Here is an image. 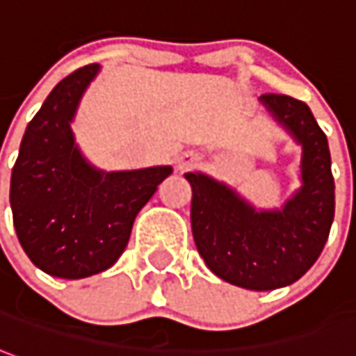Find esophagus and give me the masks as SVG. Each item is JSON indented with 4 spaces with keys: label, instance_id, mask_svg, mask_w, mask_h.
I'll return each instance as SVG.
<instances>
[{
    "label": "esophagus",
    "instance_id": "esophagus-1",
    "mask_svg": "<svg viewBox=\"0 0 356 356\" xmlns=\"http://www.w3.org/2000/svg\"><path fill=\"white\" fill-rule=\"evenodd\" d=\"M197 163H200V156H197V153H193V151H186V153H182L176 159V164H178L180 170H190Z\"/></svg>",
    "mask_w": 356,
    "mask_h": 356
}]
</instances>
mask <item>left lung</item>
I'll return each mask as SVG.
<instances>
[{"label":"left lung","mask_w":356,"mask_h":356,"mask_svg":"<svg viewBox=\"0 0 356 356\" xmlns=\"http://www.w3.org/2000/svg\"><path fill=\"white\" fill-rule=\"evenodd\" d=\"M261 102L302 145V188L279 211H256L225 184L188 172L192 232L200 256L222 281L271 291L298 281L320 257L335 213L327 137L306 102L266 92Z\"/></svg>","instance_id":"8db88e82"}]
</instances>
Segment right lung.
<instances>
[{
	"label": "right lung",
	"mask_w": 356,
	"mask_h": 356,
	"mask_svg": "<svg viewBox=\"0 0 356 356\" xmlns=\"http://www.w3.org/2000/svg\"><path fill=\"white\" fill-rule=\"evenodd\" d=\"M99 65L60 81L26 126L9 202L21 246L34 266L61 279L100 273L124 254L137 213L172 172L154 166L95 170L73 141L71 120Z\"/></svg>",
	"instance_id": "right-lung-1"
}]
</instances>
